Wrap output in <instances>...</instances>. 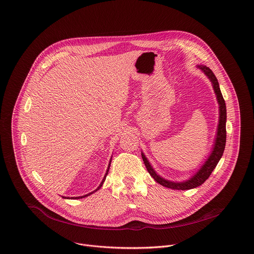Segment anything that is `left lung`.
Returning a JSON list of instances; mask_svg holds the SVG:
<instances>
[{
  "label": "left lung",
  "instance_id": "8db88e82",
  "mask_svg": "<svg viewBox=\"0 0 254 254\" xmlns=\"http://www.w3.org/2000/svg\"><path fill=\"white\" fill-rule=\"evenodd\" d=\"M198 68H200L204 74L209 78V80L212 83V88L213 91L215 93L216 96V100L217 103L219 105V120H218V126H217V131H216V135H215V139H214V143L212 146V150L209 154V156L206 158L205 162L201 165V167L199 170L188 181L182 182V183H178V182H172V181H167L163 178H161L160 176H158L156 174V172L153 170L151 164L149 163V161L147 160V158L145 157L144 153L141 152V157L142 160L144 162V165L146 167V170L148 172V174L151 176V178H153V180L158 183L159 185H161L162 187L172 189V190H191V189H195L199 186H201L211 175V173L213 172V170L215 168V166L217 165L218 161L220 160L224 148H225V142H226V106H225V102L223 100L222 94L220 92L219 89V83L217 81L216 76L214 75V73L212 72V70L205 65H197Z\"/></svg>",
  "mask_w": 254,
  "mask_h": 254
}]
</instances>
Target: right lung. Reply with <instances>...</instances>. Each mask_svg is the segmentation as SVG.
<instances>
[{
    "mask_svg": "<svg viewBox=\"0 0 254 254\" xmlns=\"http://www.w3.org/2000/svg\"><path fill=\"white\" fill-rule=\"evenodd\" d=\"M111 161H112V159L110 160V163H109V166H108V170H107V173H106V175H105V177H104V179H103V181H102V183H101V185L99 186V188L97 189V190H95L93 192H90V193H88V194H86V195H82V196H75V197H71L72 199H79V198H82V197H86V196H89V195H91L92 193H94V192H96L97 190H99L102 187H103V185H104V183H105V181H106V178H107V176H108V174H109V170H110V166H111ZM64 198H69V197H65V196H63Z\"/></svg>",
    "mask_w": 254,
    "mask_h": 254,
    "instance_id": "obj_1",
    "label": "right lung"
}]
</instances>
